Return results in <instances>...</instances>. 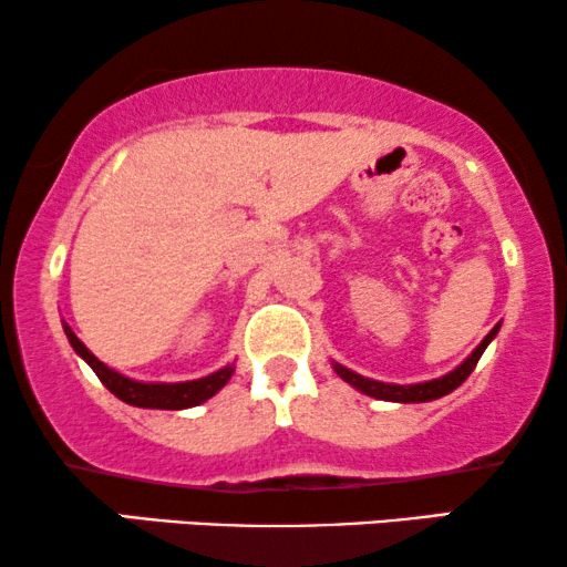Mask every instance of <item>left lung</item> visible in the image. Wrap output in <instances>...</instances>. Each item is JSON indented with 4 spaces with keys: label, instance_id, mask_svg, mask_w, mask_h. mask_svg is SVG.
<instances>
[{
    "label": "left lung",
    "instance_id": "8db88e82",
    "mask_svg": "<svg viewBox=\"0 0 567 567\" xmlns=\"http://www.w3.org/2000/svg\"><path fill=\"white\" fill-rule=\"evenodd\" d=\"M499 326H503V322H497V326L492 328L489 333L482 338L480 347H476L472 354L463 359V362L455 367V370H451L447 374H443V378H435V380L411 382V385H399V382H382V380L364 378V374L349 370V367H343V364H338V362H330V367H333L338 378H341L343 382H349V385L354 388V391L370 395V399L393 401V403H427V401L443 399V395L453 393L455 388H458L461 382L474 372V367H476V362H480V357L484 354V349H487L489 343L495 341Z\"/></svg>",
    "mask_w": 567,
    "mask_h": 567
}]
</instances>
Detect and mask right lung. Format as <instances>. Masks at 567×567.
Masks as SVG:
<instances>
[{"instance_id": "1", "label": "right lung", "mask_w": 567, "mask_h": 567, "mask_svg": "<svg viewBox=\"0 0 567 567\" xmlns=\"http://www.w3.org/2000/svg\"><path fill=\"white\" fill-rule=\"evenodd\" d=\"M64 336H68L70 347L75 349V354L83 359V362L91 367V370L99 374V380L112 391L116 399L130 403V406L137 409H168V411H179V409H193L200 406L208 399H213L226 382L231 380L234 367L237 364H226L220 370L205 374V378L197 380H185V382H145V380H135L127 378V374L116 372L114 367H109L101 362L99 357L93 354L91 349L85 347L83 341L75 336L68 322L62 320Z\"/></svg>"}]
</instances>
